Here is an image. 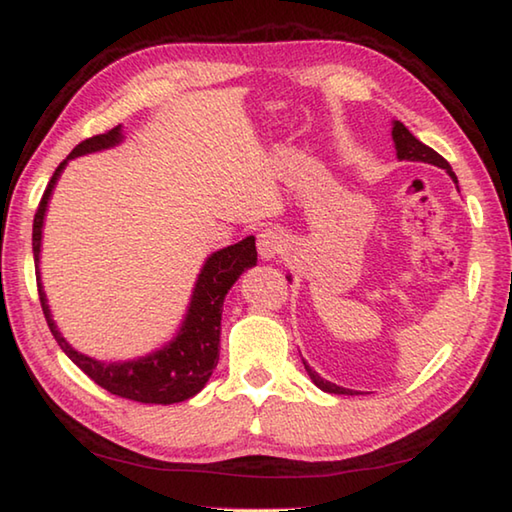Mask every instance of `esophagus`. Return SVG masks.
Masks as SVG:
<instances>
[{
	"mask_svg": "<svg viewBox=\"0 0 512 512\" xmlns=\"http://www.w3.org/2000/svg\"><path fill=\"white\" fill-rule=\"evenodd\" d=\"M258 254H260V258H265V260H272V258H276L278 254L283 252V247H285V236H283V231L281 229H276V227H267V229H263L258 234Z\"/></svg>",
	"mask_w": 512,
	"mask_h": 512,
	"instance_id": "esophagus-1",
	"label": "esophagus"
}]
</instances>
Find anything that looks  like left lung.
<instances>
[{
	"instance_id": "obj_1",
	"label": "left lung",
	"mask_w": 512,
	"mask_h": 512,
	"mask_svg": "<svg viewBox=\"0 0 512 512\" xmlns=\"http://www.w3.org/2000/svg\"><path fill=\"white\" fill-rule=\"evenodd\" d=\"M392 138H394V144H397V156H399V160L428 162V165H435V167L446 169V171L450 173V176H452V180L457 182V176H455V173H452V167L448 165V160L443 158V156H439V153H437L435 149H430L428 144H423V142H419L417 138H414L412 133H410L406 127H403V124H401L399 120L394 122V127H392ZM303 363H305V361H303ZM305 370H307V374H310V379H312L323 392H330V394H352V390L339 388V385H334V383H330V381L321 379V376H318L307 363H305Z\"/></svg>"
}]
</instances>
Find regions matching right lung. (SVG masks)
<instances>
[{
  "mask_svg": "<svg viewBox=\"0 0 512 512\" xmlns=\"http://www.w3.org/2000/svg\"><path fill=\"white\" fill-rule=\"evenodd\" d=\"M122 140L120 127H113L98 136L82 140L71 151V156L60 167L55 169L51 182L44 191V196L37 205L35 220H33V256H35V274H37V294H40L42 312L46 316L48 330L60 343L66 356L80 368L86 376H91L100 388L109 390L115 397L138 401V403H180L189 397H194L205 383L209 381L211 372H214L218 363V347H220V316H223V303L229 292V287L238 281V276L245 269L256 265V240L249 236L240 243L220 249V252L211 254L209 260L202 267L198 276V283L191 296V305L182 330L167 347H162L156 354L142 356L138 361L129 363H102L95 361L91 356H84L62 339L57 327L48 312L46 296L40 283V245H42V225L48 198L55 187L57 178H60L66 162L75 156H84V153L109 149L113 144Z\"/></svg>",
  "mask_w": 512,
  "mask_h": 512,
  "instance_id": "1",
  "label": "right lung"
}]
</instances>
